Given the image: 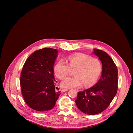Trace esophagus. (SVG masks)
<instances>
[{
  "instance_id": "34e87169",
  "label": "esophagus",
  "mask_w": 133,
  "mask_h": 133,
  "mask_svg": "<svg viewBox=\"0 0 133 133\" xmlns=\"http://www.w3.org/2000/svg\"><path fill=\"white\" fill-rule=\"evenodd\" d=\"M68 90V89H61V91L62 92H65V91H67Z\"/></svg>"
}]
</instances>
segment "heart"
Wrapping results in <instances>:
<instances>
[{
    "mask_svg": "<svg viewBox=\"0 0 133 133\" xmlns=\"http://www.w3.org/2000/svg\"><path fill=\"white\" fill-rule=\"evenodd\" d=\"M67 62L68 64L61 60L54 67V72L60 79L67 77L70 69L74 70V77H67L62 82L63 88H79L84 83L85 86H89L97 81L102 71V64L97 58L78 54L69 57Z\"/></svg>",
    "mask_w": 133,
    "mask_h": 133,
    "instance_id": "heart-1",
    "label": "heart"
}]
</instances>
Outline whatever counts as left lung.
<instances>
[{"instance_id":"obj_1","label":"left lung","mask_w":133,"mask_h":133,"mask_svg":"<svg viewBox=\"0 0 133 133\" xmlns=\"http://www.w3.org/2000/svg\"><path fill=\"white\" fill-rule=\"evenodd\" d=\"M93 53L102 63L101 78L94 86L78 92L75 101L78 108L90 115L104 111L115 96L118 88V70L112 58L98 49H94Z\"/></svg>"}]
</instances>
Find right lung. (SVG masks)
<instances>
[{
    "instance_id": "obj_1",
    "label": "right lung",
    "mask_w": 133,
    "mask_h": 133,
    "mask_svg": "<svg viewBox=\"0 0 133 133\" xmlns=\"http://www.w3.org/2000/svg\"><path fill=\"white\" fill-rule=\"evenodd\" d=\"M58 50L44 48L30 55L21 75L22 95L27 105L42 112L53 108L61 91H56L54 65Z\"/></svg>"
}]
</instances>
